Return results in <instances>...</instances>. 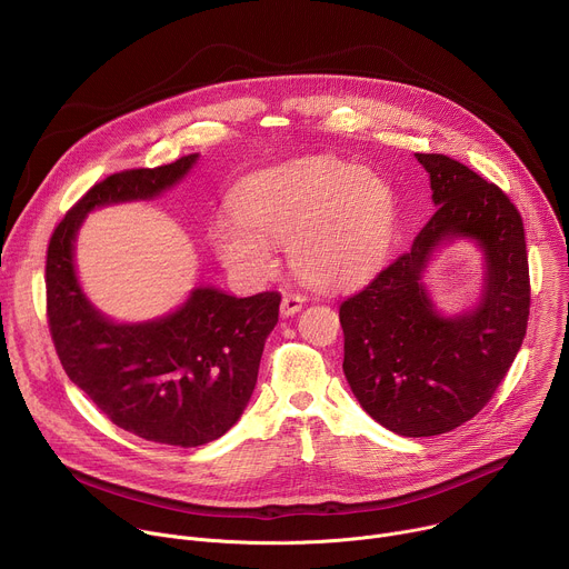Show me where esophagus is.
I'll return each instance as SVG.
<instances>
[{
  "label": "esophagus",
  "instance_id": "obj_1",
  "mask_svg": "<svg viewBox=\"0 0 569 569\" xmlns=\"http://www.w3.org/2000/svg\"><path fill=\"white\" fill-rule=\"evenodd\" d=\"M303 295H299V292H283V299H281V315H286V317H290V315H295V312H299L301 310V306H303Z\"/></svg>",
  "mask_w": 569,
  "mask_h": 569
}]
</instances>
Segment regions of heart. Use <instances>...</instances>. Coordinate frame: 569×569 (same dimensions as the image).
I'll use <instances>...</instances> for the list:
<instances>
[{
  "label": "heart",
  "mask_w": 569,
  "mask_h": 569,
  "mask_svg": "<svg viewBox=\"0 0 569 569\" xmlns=\"http://www.w3.org/2000/svg\"><path fill=\"white\" fill-rule=\"evenodd\" d=\"M396 229L391 187L369 169L310 157L242 184L236 213L211 227V246L233 272H272V242H288L299 277L319 286L356 283L380 268Z\"/></svg>",
  "instance_id": "obj_1"
}]
</instances>
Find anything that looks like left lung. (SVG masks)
Wrapping results in <instances>:
<instances>
[{
    "mask_svg": "<svg viewBox=\"0 0 569 569\" xmlns=\"http://www.w3.org/2000/svg\"><path fill=\"white\" fill-rule=\"evenodd\" d=\"M435 213L412 248L340 303L345 376L369 417L402 437H435L470 421L513 365L531 306L522 216L461 161L417 152ZM475 237L487 257L480 306L439 316L420 274L446 237Z\"/></svg>",
    "mask_w": 569,
    "mask_h": 569,
    "instance_id": "left-lung-1",
    "label": "left lung"
}]
</instances>
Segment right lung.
Wrapping results in <instances>:
<instances>
[{
    "label": "right lung",
    "instance_id": "1",
    "mask_svg": "<svg viewBox=\"0 0 569 569\" xmlns=\"http://www.w3.org/2000/svg\"><path fill=\"white\" fill-rule=\"evenodd\" d=\"M198 154L97 182L58 222L47 250V321L69 380L121 430L196 448L222 437L254 391L281 295L238 299L198 288L169 317L114 323L92 308L73 272V238L94 207L154 198L180 182Z\"/></svg>",
    "mask_w": 569,
    "mask_h": 569
}]
</instances>
